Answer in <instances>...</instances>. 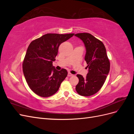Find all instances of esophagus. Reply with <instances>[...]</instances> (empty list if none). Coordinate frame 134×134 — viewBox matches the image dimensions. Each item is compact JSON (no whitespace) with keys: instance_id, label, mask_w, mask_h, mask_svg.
<instances>
[{"instance_id":"obj_1","label":"esophagus","mask_w":134,"mask_h":134,"mask_svg":"<svg viewBox=\"0 0 134 134\" xmlns=\"http://www.w3.org/2000/svg\"><path fill=\"white\" fill-rule=\"evenodd\" d=\"M74 76V75H73V74H72L70 73V72H68V76L70 77V76Z\"/></svg>"}]
</instances>
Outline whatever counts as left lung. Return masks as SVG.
<instances>
[{
  "instance_id": "1",
  "label": "left lung",
  "mask_w": 134,
  "mask_h": 134,
  "mask_svg": "<svg viewBox=\"0 0 134 134\" xmlns=\"http://www.w3.org/2000/svg\"><path fill=\"white\" fill-rule=\"evenodd\" d=\"M75 36L84 44L86 50L84 59L88 69L86 78L82 75H76L79 83L75 90L80 96H90L99 91L103 86L110 69V63L106 48L100 40L88 33L77 34Z\"/></svg>"
}]
</instances>
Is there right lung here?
Segmentation results:
<instances>
[{
  "instance_id": "1",
  "label": "right lung",
  "mask_w": 134,
  "mask_h": 134,
  "mask_svg": "<svg viewBox=\"0 0 134 134\" xmlns=\"http://www.w3.org/2000/svg\"><path fill=\"white\" fill-rule=\"evenodd\" d=\"M74 34H47L32 41L28 46L23 63V71L31 90L36 94L48 97L59 90L68 71L57 70L52 66L60 44Z\"/></svg>"
}]
</instances>
